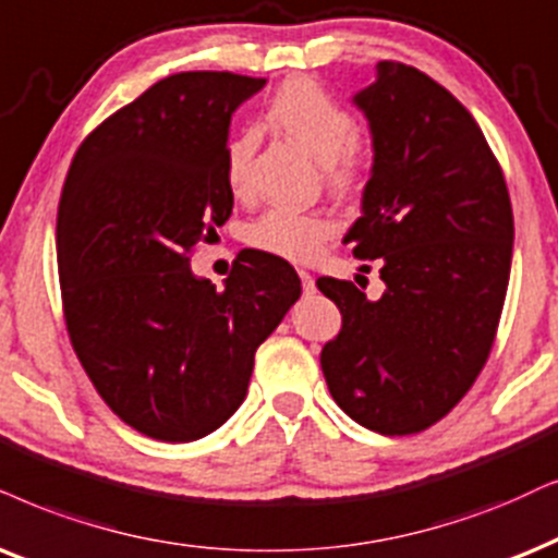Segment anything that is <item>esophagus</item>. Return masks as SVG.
Wrapping results in <instances>:
<instances>
[{
	"instance_id": "1",
	"label": "esophagus",
	"mask_w": 558,
	"mask_h": 558,
	"mask_svg": "<svg viewBox=\"0 0 558 558\" xmlns=\"http://www.w3.org/2000/svg\"><path fill=\"white\" fill-rule=\"evenodd\" d=\"M299 278H301L303 293H306V295H314V293H316V280H314V275H312V272H306V270H299Z\"/></svg>"
}]
</instances>
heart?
Instances as JSON below:
<instances>
[{"label": "heart", "mask_w": 558, "mask_h": 558, "mask_svg": "<svg viewBox=\"0 0 558 558\" xmlns=\"http://www.w3.org/2000/svg\"><path fill=\"white\" fill-rule=\"evenodd\" d=\"M267 118L275 129H280L293 144H299L316 165L324 167L331 185L340 190L355 187V182L361 180V165L352 151L355 121L319 84L312 80L286 82L267 105ZM252 151H255L252 133H239L227 144V154H223L227 182L236 195L246 190ZM331 231L335 227L327 218L275 208L252 223L246 231V242L265 255L288 259V263H306L319 252Z\"/></svg>", "instance_id": "obj_1"}]
</instances>
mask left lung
Wrapping results in <instances>:
<instances>
[{
    "label": "left lung",
    "mask_w": 558,
    "mask_h": 558,
    "mask_svg": "<svg viewBox=\"0 0 558 558\" xmlns=\"http://www.w3.org/2000/svg\"><path fill=\"white\" fill-rule=\"evenodd\" d=\"M352 105L368 121L373 167L342 242L376 259L386 288L371 301L350 280H316L342 314L322 371L357 425L412 435L446 417L489 357L510 280L512 206L482 129L427 74L378 61Z\"/></svg>",
    "instance_id": "8db88e82"
}]
</instances>
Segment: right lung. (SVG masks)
Here are the masks:
<instances>
[{"label": "right lung", "instance_id": "right-lung-1", "mask_svg": "<svg viewBox=\"0 0 558 558\" xmlns=\"http://www.w3.org/2000/svg\"><path fill=\"white\" fill-rule=\"evenodd\" d=\"M265 80L182 72L110 116L74 154L59 203L63 316L82 368L125 425L165 442L201 440L246 397L255 352L301 280L246 250L223 288L190 250L229 221L223 154L234 110Z\"/></svg>", "mask_w": 558, "mask_h": 558}]
</instances>
